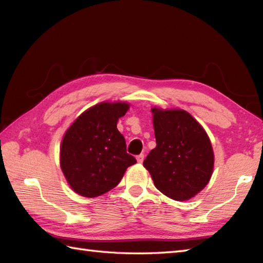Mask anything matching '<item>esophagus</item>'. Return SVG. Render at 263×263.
Returning a JSON list of instances; mask_svg holds the SVG:
<instances>
[{"mask_svg": "<svg viewBox=\"0 0 263 263\" xmlns=\"http://www.w3.org/2000/svg\"><path fill=\"white\" fill-rule=\"evenodd\" d=\"M143 159H144V155L143 154H140V155H138L137 156V160H138V163H142L143 161Z\"/></svg>", "mask_w": 263, "mask_h": 263, "instance_id": "obj_1", "label": "esophagus"}]
</instances>
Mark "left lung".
Instances as JSON below:
<instances>
[{"instance_id":"1","label":"left lung","mask_w":263,"mask_h":263,"mask_svg":"<svg viewBox=\"0 0 263 263\" xmlns=\"http://www.w3.org/2000/svg\"><path fill=\"white\" fill-rule=\"evenodd\" d=\"M156 146L143 161L155 186L167 197L185 201L208 184L214 153L208 136L187 111L154 107Z\"/></svg>"}]
</instances>
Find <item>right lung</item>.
<instances>
[{
	"instance_id": "1",
	"label": "right lung",
	"mask_w": 263,
	"mask_h": 263,
	"mask_svg": "<svg viewBox=\"0 0 263 263\" xmlns=\"http://www.w3.org/2000/svg\"><path fill=\"white\" fill-rule=\"evenodd\" d=\"M126 103H100L87 109L66 131L61 146V168L73 191L93 198L114 189L137 159L116 124Z\"/></svg>"
}]
</instances>
